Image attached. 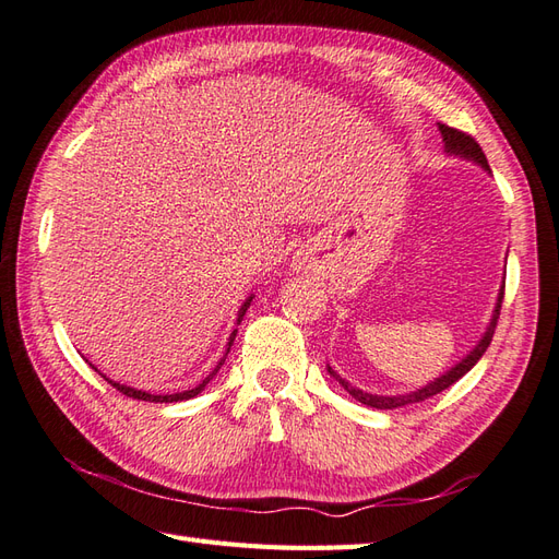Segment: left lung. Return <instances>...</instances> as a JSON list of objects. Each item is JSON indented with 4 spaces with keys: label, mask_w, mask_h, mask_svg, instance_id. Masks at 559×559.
<instances>
[{
    "label": "left lung",
    "mask_w": 559,
    "mask_h": 559,
    "mask_svg": "<svg viewBox=\"0 0 559 559\" xmlns=\"http://www.w3.org/2000/svg\"><path fill=\"white\" fill-rule=\"evenodd\" d=\"M439 132H442V141H444V148H447V153H454V156L468 158V160H473V163H478L480 168L490 170L488 158H485V153H483L480 144H478V141L473 139L471 134H466V132H459V129H454V127H447V124H439ZM502 300H504V283H502V290H500V295H497V305H495V312H492V319H490V326H488V331H485V336L478 341V346L473 348V350H471V353L466 355V358H463L461 362H456L454 367H451L449 372H444L442 377H437L435 382H430V384L423 386V389H418V391H411V394H396V396H377V394H367V391H362V389H358V386L348 384L346 379H343L341 374H336V370H331V367H326V370H329V374L334 377L336 382H338L343 389L348 391V394H350L355 401H360V403H365V406H370V408L386 411V408H401V406H408V403L425 401V399H430V396L439 394V391L449 389V386L454 384V382H459V379H461L463 374H466V372H471V367L476 365V362L483 358V353L488 350L490 341H492V336H495V326H497V319H500Z\"/></svg>",
    "instance_id": "left-lung-1"
}]
</instances>
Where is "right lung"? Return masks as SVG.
Returning <instances> with one entry per match:
<instances>
[{"label": "right lung", "instance_id": "right-lung-1", "mask_svg": "<svg viewBox=\"0 0 559 559\" xmlns=\"http://www.w3.org/2000/svg\"><path fill=\"white\" fill-rule=\"evenodd\" d=\"M249 302H252V298H247L245 300V305L240 307V312H237V324H240L242 322V317H245V312H247V307H249ZM235 334H237V329L233 331V334H230V341H228V350H230V346H233V341H235ZM225 355H228V353H225ZM225 362V358L216 365V370H213L206 379H204V382H201L199 386H194V389H189V391H180V394H165V396H158V394H146V391H141V389H132V386H124V384H117V382H112V379H108V377H105V379H108V382L117 389V391H122V394L124 396H129V399H139V401H153V403H175V401H187V399H194L197 394H201V391H204V386L211 382V379H213V374H216L218 370H221V365Z\"/></svg>", "mask_w": 559, "mask_h": 559}]
</instances>
